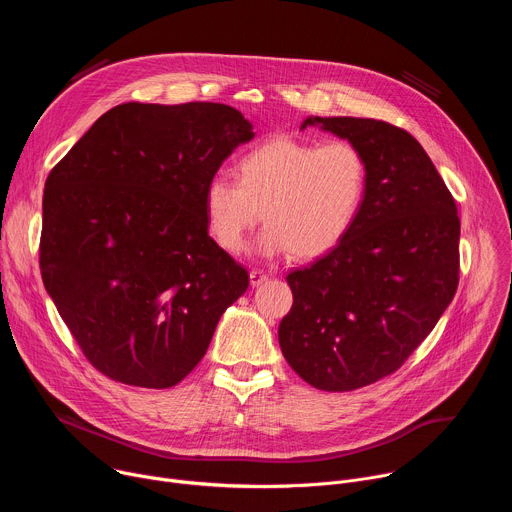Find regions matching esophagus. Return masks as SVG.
Instances as JSON below:
<instances>
[{"mask_svg":"<svg viewBox=\"0 0 512 512\" xmlns=\"http://www.w3.org/2000/svg\"><path fill=\"white\" fill-rule=\"evenodd\" d=\"M249 277H251V285L255 287V285H261L263 281H267V277H269V275H267L263 269H251Z\"/></svg>","mask_w":512,"mask_h":512,"instance_id":"obj_1","label":"esophagus"}]
</instances>
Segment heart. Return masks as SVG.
<instances>
[{
    "label": "heart",
    "instance_id": "heart-1",
    "mask_svg": "<svg viewBox=\"0 0 512 512\" xmlns=\"http://www.w3.org/2000/svg\"><path fill=\"white\" fill-rule=\"evenodd\" d=\"M369 164L348 139L275 137L239 162V178L216 172L204 186V216L214 243L239 253L265 218L263 255L316 259L336 249L362 210Z\"/></svg>",
    "mask_w": 512,
    "mask_h": 512
}]
</instances>
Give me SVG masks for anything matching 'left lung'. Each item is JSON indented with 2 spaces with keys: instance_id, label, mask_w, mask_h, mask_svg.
I'll list each match as a JSON object with an SVG mask.
<instances>
[{
  "instance_id": "1",
  "label": "left lung",
  "mask_w": 512,
  "mask_h": 512,
  "mask_svg": "<svg viewBox=\"0 0 512 512\" xmlns=\"http://www.w3.org/2000/svg\"><path fill=\"white\" fill-rule=\"evenodd\" d=\"M356 143L369 190L346 239L285 279L279 346L306 383L354 391L389 377L427 338L460 281L458 206L419 141L377 119L308 117Z\"/></svg>"
}]
</instances>
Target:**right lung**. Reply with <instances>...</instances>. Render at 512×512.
Here are the masks:
<instances>
[{"label":"right lung","instance_id":"right-lung-1","mask_svg":"<svg viewBox=\"0 0 512 512\" xmlns=\"http://www.w3.org/2000/svg\"><path fill=\"white\" fill-rule=\"evenodd\" d=\"M251 123L223 103H123L50 170L40 271L85 358L168 389L204 356L249 273L208 237L204 186Z\"/></svg>","mask_w":512,"mask_h":512}]
</instances>
